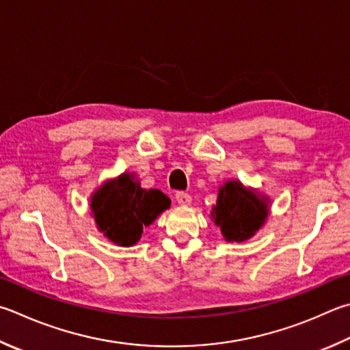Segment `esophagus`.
Wrapping results in <instances>:
<instances>
[{"label": "esophagus", "mask_w": 350, "mask_h": 350, "mask_svg": "<svg viewBox=\"0 0 350 350\" xmlns=\"http://www.w3.org/2000/svg\"><path fill=\"white\" fill-rule=\"evenodd\" d=\"M176 200H177V203H179V205L188 206L189 203H191V196H189L188 193L179 191V193H176Z\"/></svg>", "instance_id": "obj_1"}]
</instances>
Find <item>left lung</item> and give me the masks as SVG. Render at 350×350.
I'll return each instance as SVG.
<instances>
[{
  "label": "left lung",
  "mask_w": 350,
  "mask_h": 350,
  "mask_svg": "<svg viewBox=\"0 0 350 350\" xmlns=\"http://www.w3.org/2000/svg\"><path fill=\"white\" fill-rule=\"evenodd\" d=\"M269 206L265 196L245 188L240 180H228L219 189L211 217L220 226L226 241L251 239L268 219Z\"/></svg>",
  "instance_id": "1"
}]
</instances>
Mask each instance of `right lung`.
<instances>
[{
    "mask_svg": "<svg viewBox=\"0 0 350 350\" xmlns=\"http://www.w3.org/2000/svg\"><path fill=\"white\" fill-rule=\"evenodd\" d=\"M171 200L159 189H144L135 174L107 180L90 197L92 214L100 232L119 246L136 245L144 232L168 209Z\"/></svg>",
    "mask_w": 350,
    "mask_h": 350,
    "instance_id": "obj_1",
    "label": "right lung"
}]
</instances>
